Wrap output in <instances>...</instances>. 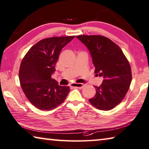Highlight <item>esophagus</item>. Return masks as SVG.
<instances>
[{
  "label": "esophagus",
  "mask_w": 149,
  "mask_h": 149,
  "mask_svg": "<svg viewBox=\"0 0 149 149\" xmlns=\"http://www.w3.org/2000/svg\"><path fill=\"white\" fill-rule=\"evenodd\" d=\"M72 86L74 88H79V89H82L86 86V84H77V83H74L72 84Z\"/></svg>",
  "instance_id": "obj_1"
}]
</instances>
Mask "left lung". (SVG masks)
Listing matches in <instances>:
<instances>
[{"mask_svg": "<svg viewBox=\"0 0 149 149\" xmlns=\"http://www.w3.org/2000/svg\"><path fill=\"white\" fill-rule=\"evenodd\" d=\"M90 52L95 73L103 77L100 86H95V95L89 100L97 109L109 111L123 100L132 80L131 65L119 46L100 35L77 36Z\"/></svg>", "mask_w": 149, "mask_h": 149, "instance_id": "left-lung-1", "label": "left lung"}]
</instances>
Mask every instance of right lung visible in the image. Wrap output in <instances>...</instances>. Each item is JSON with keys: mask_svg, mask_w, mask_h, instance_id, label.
Masks as SVG:
<instances>
[{"mask_svg": "<svg viewBox=\"0 0 149 149\" xmlns=\"http://www.w3.org/2000/svg\"><path fill=\"white\" fill-rule=\"evenodd\" d=\"M75 36L52 37L41 40L23 58L19 70L21 87L32 104L49 111L62 103L70 92L69 86H60L52 74L62 48Z\"/></svg>", "mask_w": 149, "mask_h": 149, "instance_id": "obj_1", "label": "right lung"}]
</instances>
